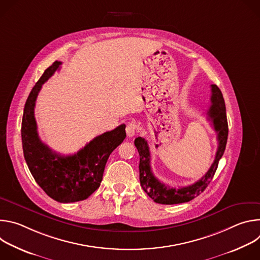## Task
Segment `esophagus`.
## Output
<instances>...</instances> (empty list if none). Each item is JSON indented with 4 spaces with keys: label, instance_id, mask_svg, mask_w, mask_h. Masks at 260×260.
Segmentation results:
<instances>
[{
    "label": "esophagus",
    "instance_id": "1",
    "mask_svg": "<svg viewBox=\"0 0 260 260\" xmlns=\"http://www.w3.org/2000/svg\"><path fill=\"white\" fill-rule=\"evenodd\" d=\"M126 135L127 137H134L137 133V125L135 122H129L127 125H126Z\"/></svg>",
    "mask_w": 260,
    "mask_h": 260
}]
</instances>
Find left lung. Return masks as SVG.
I'll return each mask as SVG.
<instances>
[{"mask_svg": "<svg viewBox=\"0 0 260 260\" xmlns=\"http://www.w3.org/2000/svg\"><path fill=\"white\" fill-rule=\"evenodd\" d=\"M211 106L208 110L209 119L212 121L215 132L217 133L218 149L214 162L212 164L209 171L202 179L197 181L189 186L175 188L170 187L169 185L160 182L152 173L151 170V156L149 146L147 141L138 137L135 140V146L137 147L140 155V183L144 191L149 196L155 203L162 205H175L181 203H187L198 196H200L212 181L218 162L225 150L228 136H229V124L226 118V109L223 95L217 85H211Z\"/></svg>", "mask_w": 260, "mask_h": 260, "instance_id": "obj_1", "label": "left lung"}]
</instances>
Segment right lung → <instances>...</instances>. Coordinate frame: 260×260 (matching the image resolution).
Returning a JSON list of instances; mask_svg holds the SVG:
<instances>
[{"label": "right lung", "instance_id": "1", "mask_svg": "<svg viewBox=\"0 0 260 260\" xmlns=\"http://www.w3.org/2000/svg\"><path fill=\"white\" fill-rule=\"evenodd\" d=\"M54 61L32 87L24 105L21 140L24 159L30 174L45 193L56 202L68 204L86 200L101 185L106 162L126 137L125 124L106 132L73 155L53 152L39 138L35 105L42 85L59 69Z\"/></svg>", "mask_w": 260, "mask_h": 260}]
</instances>
